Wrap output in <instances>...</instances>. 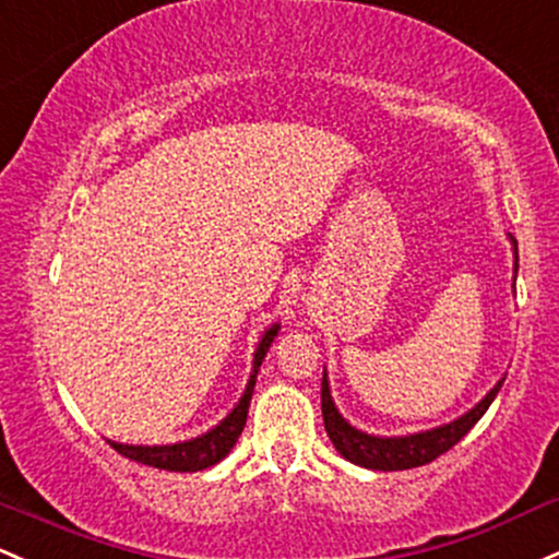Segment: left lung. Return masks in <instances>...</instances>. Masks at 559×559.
I'll return each instance as SVG.
<instances>
[{"label":"left lung","mask_w":559,"mask_h":559,"mask_svg":"<svg viewBox=\"0 0 559 559\" xmlns=\"http://www.w3.org/2000/svg\"><path fill=\"white\" fill-rule=\"evenodd\" d=\"M512 243L518 247V241L512 238ZM504 379L496 384L493 390L477 403L469 414H464L462 419L451 421V425L429 429V432L408 435V438H373V435L358 432L347 425L340 416V411L334 408L329 395V382L323 377L321 382V411H323V425H326V432L334 443V449L347 459V462L358 464V467L366 469H382V472H395V469H411L421 467V464L435 462L440 453L451 451L464 435L469 432L472 427L480 421V416L486 414L490 403H493L496 392L501 390Z\"/></svg>","instance_id":"left-lung-1"}]
</instances>
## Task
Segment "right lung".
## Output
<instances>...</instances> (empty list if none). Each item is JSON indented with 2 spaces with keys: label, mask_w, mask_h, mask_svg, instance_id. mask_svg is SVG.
Instances as JSON below:
<instances>
[{
  "label": "right lung",
  "mask_w": 559,
  "mask_h": 559,
  "mask_svg": "<svg viewBox=\"0 0 559 559\" xmlns=\"http://www.w3.org/2000/svg\"><path fill=\"white\" fill-rule=\"evenodd\" d=\"M278 334V326H273L265 331L262 336L260 347L254 353V371H251L247 390H243V397L238 401V406L230 411L228 419L219 421L212 432L201 435V438L188 440V443H175V445H121V443H108L114 445L121 456L132 459V462L145 464V467H158V469H169V472H199L212 467V464L223 462L228 456L233 445H236L238 435L243 432L247 427V414H249V401L251 392H254V379H257V369H260L262 358H265L270 342L273 336Z\"/></svg>",
  "instance_id": "add662e5"
}]
</instances>
